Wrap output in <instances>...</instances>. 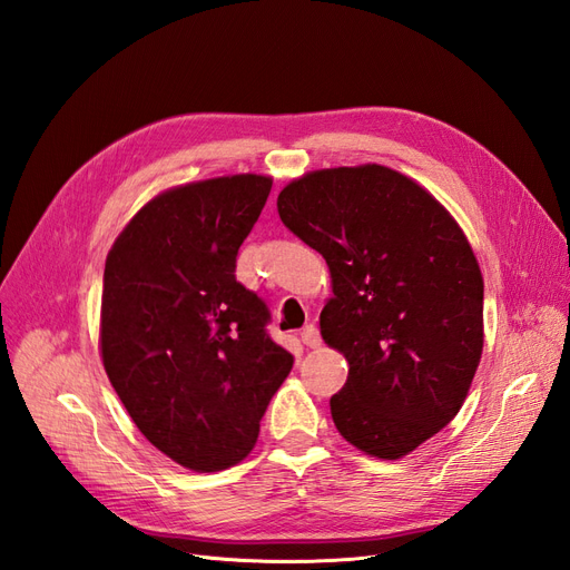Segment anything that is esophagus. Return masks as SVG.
Masks as SVG:
<instances>
[{
	"mask_svg": "<svg viewBox=\"0 0 570 570\" xmlns=\"http://www.w3.org/2000/svg\"><path fill=\"white\" fill-rule=\"evenodd\" d=\"M302 342L306 344V347H318V344H321L318 327L316 325H306L304 331H302Z\"/></svg>",
	"mask_w": 570,
	"mask_h": 570,
	"instance_id": "obj_1",
	"label": "esophagus"
}]
</instances>
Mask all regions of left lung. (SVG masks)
<instances>
[{
    "instance_id": "left-lung-1",
    "label": "left lung",
    "mask_w": 570,
    "mask_h": 570,
    "mask_svg": "<svg viewBox=\"0 0 570 570\" xmlns=\"http://www.w3.org/2000/svg\"><path fill=\"white\" fill-rule=\"evenodd\" d=\"M278 214L331 268L321 335L350 364L331 396L335 428L371 456H406L456 416L480 364L469 239L428 189L377 164L292 180Z\"/></svg>"
}]
</instances>
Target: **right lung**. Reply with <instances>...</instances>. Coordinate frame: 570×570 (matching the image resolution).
I'll list each match as a JSON object with an SVG mask.
<instances>
[{
	"label": "right lung",
	"instance_id": "1",
	"mask_svg": "<svg viewBox=\"0 0 570 570\" xmlns=\"http://www.w3.org/2000/svg\"><path fill=\"white\" fill-rule=\"evenodd\" d=\"M273 180L223 176L147 202L105 266L99 347L140 433L197 473L230 469L295 358L275 344L262 297L235 278L237 249Z\"/></svg>",
	"mask_w": 570,
	"mask_h": 570
}]
</instances>
